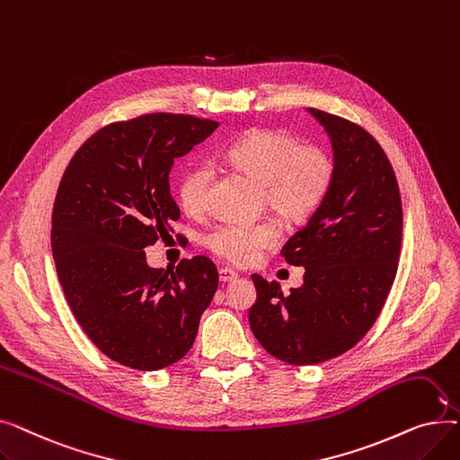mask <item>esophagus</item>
Segmentation results:
<instances>
[{
  "instance_id": "1",
  "label": "esophagus",
  "mask_w": 460,
  "mask_h": 460,
  "mask_svg": "<svg viewBox=\"0 0 460 460\" xmlns=\"http://www.w3.org/2000/svg\"><path fill=\"white\" fill-rule=\"evenodd\" d=\"M217 274H220V281H224V283L234 281L238 278V274L234 270H231V269H220V270H217Z\"/></svg>"
}]
</instances>
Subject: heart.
Returning a JSON list of instances; mask_svg holds the SVG:
<instances>
[{
  "mask_svg": "<svg viewBox=\"0 0 460 460\" xmlns=\"http://www.w3.org/2000/svg\"><path fill=\"white\" fill-rule=\"evenodd\" d=\"M240 172L262 186L264 203L287 222H304L332 190L335 160L319 143H302L295 134L278 128H253L222 153ZM212 165H190L177 182V198L184 212L201 214L208 205ZM276 222L222 224L207 236V248L233 264L253 262L264 250L279 243Z\"/></svg>",
  "mask_w": 460,
  "mask_h": 460,
  "instance_id": "1",
  "label": "heart"
}]
</instances>
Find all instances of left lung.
<instances>
[{
    "label": "left lung",
    "instance_id": "left-lung-1",
    "mask_svg": "<svg viewBox=\"0 0 460 460\" xmlns=\"http://www.w3.org/2000/svg\"><path fill=\"white\" fill-rule=\"evenodd\" d=\"M326 128L335 179L324 203L281 248L304 285L283 295L253 274L250 326L262 349L291 366L323 364L361 341L397 274L402 207L394 167L378 141L349 119L309 108Z\"/></svg>",
    "mask_w": 460,
    "mask_h": 460
}]
</instances>
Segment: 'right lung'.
<instances>
[{
    "label": "right lung",
    "instance_id": "1",
    "mask_svg": "<svg viewBox=\"0 0 460 460\" xmlns=\"http://www.w3.org/2000/svg\"><path fill=\"white\" fill-rule=\"evenodd\" d=\"M216 120L147 113L94 132L68 162L52 212V253L72 315L110 359L137 371L173 366L196 341L216 288V264L182 259L151 269L145 248L172 236L177 158Z\"/></svg>",
    "mask_w": 460,
    "mask_h": 460
}]
</instances>
